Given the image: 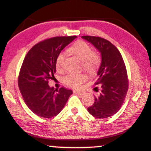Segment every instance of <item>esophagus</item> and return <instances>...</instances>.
I'll list each match as a JSON object with an SVG mask.
<instances>
[{"instance_id": "esophagus-1", "label": "esophagus", "mask_w": 151, "mask_h": 151, "mask_svg": "<svg viewBox=\"0 0 151 151\" xmlns=\"http://www.w3.org/2000/svg\"><path fill=\"white\" fill-rule=\"evenodd\" d=\"M73 92H74V93H75V94H79V95H82V94H84V92H79V91H77V90H74V91H73Z\"/></svg>"}]
</instances>
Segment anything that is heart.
I'll use <instances>...</instances> for the list:
<instances>
[{
  "instance_id": "1",
  "label": "heart",
  "mask_w": 151,
  "mask_h": 151,
  "mask_svg": "<svg viewBox=\"0 0 151 151\" xmlns=\"http://www.w3.org/2000/svg\"><path fill=\"white\" fill-rule=\"evenodd\" d=\"M69 51L82 60V67L87 72H93L100 65L101 57L100 54L92 51L91 46L83 41H77L74 43L69 48ZM64 59V54L63 53L58 55L56 59V67L58 70H60L62 68ZM85 80L86 76L82 73L68 74L63 78L64 84L72 88H79Z\"/></svg>"
}]
</instances>
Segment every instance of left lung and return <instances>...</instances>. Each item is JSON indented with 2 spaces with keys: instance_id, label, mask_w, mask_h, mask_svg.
I'll return each instance as SVG.
<instances>
[{
  "instance_id": "1",
  "label": "left lung",
  "mask_w": 151,
  "mask_h": 151,
  "mask_svg": "<svg viewBox=\"0 0 151 151\" xmlns=\"http://www.w3.org/2000/svg\"><path fill=\"white\" fill-rule=\"evenodd\" d=\"M82 38L99 51L102 59L95 83L101 87V92L94 97V104L87 110L97 118L109 117L120 110L128 89L125 63L118 49L109 41L97 36Z\"/></svg>"
}]
</instances>
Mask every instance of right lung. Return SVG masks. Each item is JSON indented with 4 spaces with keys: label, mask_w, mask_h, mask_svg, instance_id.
<instances>
[{
    "label": "right lung",
    "mask_w": 151,
    "mask_h": 151,
    "mask_svg": "<svg viewBox=\"0 0 151 151\" xmlns=\"http://www.w3.org/2000/svg\"><path fill=\"white\" fill-rule=\"evenodd\" d=\"M76 38L59 36L41 41L24 58L19 87L25 103L39 117L51 118L57 115L72 94V90L64 87L54 89L49 85V81L54 77L58 55Z\"/></svg>",
    "instance_id": "add662e5"
}]
</instances>
